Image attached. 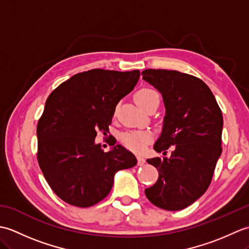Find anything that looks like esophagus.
<instances>
[{"label":"esophagus","instance_id":"1","mask_svg":"<svg viewBox=\"0 0 249 249\" xmlns=\"http://www.w3.org/2000/svg\"><path fill=\"white\" fill-rule=\"evenodd\" d=\"M137 160H138V166H142V165H144V163H145V160H144L143 157L138 156V158H137Z\"/></svg>","mask_w":249,"mask_h":249}]
</instances>
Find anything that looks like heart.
Masks as SVG:
<instances>
[{
    "mask_svg": "<svg viewBox=\"0 0 249 249\" xmlns=\"http://www.w3.org/2000/svg\"><path fill=\"white\" fill-rule=\"evenodd\" d=\"M135 102L138 104V106L143 109L146 107L150 103L154 102V100H160V95L156 91L149 88H142L138 89L135 93ZM151 140V134L149 131L143 130H134L128 131L122 135L121 141L128 150L134 152H141L144 150L147 142Z\"/></svg>",
    "mask_w": 249,
    "mask_h": 249,
    "instance_id": "b5f03b06",
    "label": "heart"
}]
</instances>
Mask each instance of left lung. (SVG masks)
Masks as SVG:
<instances>
[{
  "label": "left lung",
  "mask_w": 249,
  "mask_h": 249,
  "mask_svg": "<svg viewBox=\"0 0 249 249\" xmlns=\"http://www.w3.org/2000/svg\"><path fill=\"white\" fill-rule=\"evenodd\" d=\"M142 79L162 95L166 107L161 135L154 150L170 158L146 161L157 168V182L145 196L158 208L178 211L187 208L209 188L223 151V114L210 88L201 79L167 70H145Z\"/></svg>",
  "instance_id": "1"
}]
</instances>
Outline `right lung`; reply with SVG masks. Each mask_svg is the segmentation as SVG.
I'll return each instance as SVG.
<instances>
[{
	"instance_id": "obj_1",
	"label": "right lung",
	"mask_w": 249,
	"mask_h": 249,
	"mask_svg": "<svg viewBox=\"0 0 249 249\" xmlns=\"http://www.w3.org/2000/svg\"><path fill=\"white\" fill-rule=\"evenodd\" d=\"M139 77L138 70L96 68L73 75L47 98L37 124V160L49 186L64 202L79 208L98 203L112 188L115 172L137 165L135 155L124 146L104 152L95 137L97 131L109 133L116 105Z\"/></svg>"
}]
</instances>
